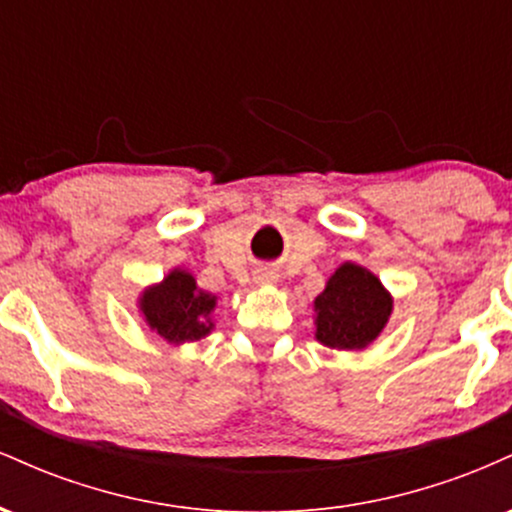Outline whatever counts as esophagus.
Instances as JSON below:
<instances>
[{
    "label": "esophagus",
    "instance_id": "obj_1",
    "mask_svg": "<svg viewBox=\"0 0 512 512\" xmlns=\"http://www.w3.org/2000/svg\"><path fill=\"white\" fill-rule=\"evenodd\" d=\"M255 281H257V284H272V281H276V276H274L272 269H257Z\"/></svg>",
    "mask_w": 512,
    "mask_h": 512
}]
</instances>
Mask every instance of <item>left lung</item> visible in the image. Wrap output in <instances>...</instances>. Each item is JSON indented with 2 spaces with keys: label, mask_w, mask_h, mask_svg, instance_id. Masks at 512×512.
<instances>
[{
  "label": "left lung",
  "mask_w": 512,
  "mask_h": 512,
  "mask_svg": "<svg viewBox=\"0 0 512 512\" xmlns=\"http://www.w3.org/2000/svg\"><path fill=\"white\" fill-rule=\"evenodd\" d=\"M392 310L378 276L346 262L315 298L317 339L332 349H363L383 332Z\"/></svg>",
  "instance_id": "left-lung-1"
}]
</instances>
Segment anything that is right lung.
<instances>
[{
	"label": "right lung",
	"mask_w": 512,
	"mask_h": 512,
	"mask_svg": "<svg viewBox=\"0 0 512 512\" xmlns=\"http://www.w3.org/2000/svg\"><path fill=\"white\" fill-rule=\"evenodd\" d=\"M214 305L216 298L199 291L195 279L178 269L142 298V310L151 330L173 344L202 339L211 330L209 313Z\"/></svg>",
	"instance_id": "obj_1"
}]
</instances>
